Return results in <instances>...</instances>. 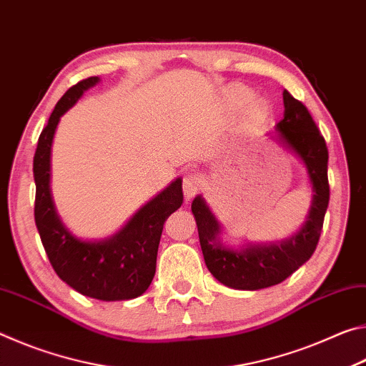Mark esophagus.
<instances>
[{
    "mask_svg": "<svg viewBox=\"0 0 366 366\" xmlns=\"http://www.w3.org/2000/svg\"><path fill=\"white\" fill-rule=\"evenodd\" d=\"M182 185H184L185 198L190 200V198L197 194L198 189H200V176H198L194 171L185 172L182 177Z\"/></svg>",
    "mask_w": 366,
    "mask_h": 366,
    "instance_id": "obj_1",
    "label": "esophagus"
}]
</instances>
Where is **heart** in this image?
<instances>
[{
  "label": "heart",
  "instance_id": "b5f03b06",
  "mask_svg": "<svg viewBox=\"0 0 366 366\" xmlns=\"http://www.w3.org/2000/svg\"><path fill=\"white\" fill-rule=\"evenodd\" d=\"M244 97H247V94L245 92H242V90H239L237 92V98H244ZM263 113V107L262 104H253V107L249 109V114L250 116H258V114H262Z\"/></svg>",
  "mask_w": 366,
  "mask_h": 366
}]
</instances>
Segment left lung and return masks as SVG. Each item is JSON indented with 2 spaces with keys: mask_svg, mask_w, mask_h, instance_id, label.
Returning a JSON list of instances; mask_svg holds the SVG:
<instances>
[{
  "mask_svg": "<svg viewBox=\"0 0 366 366\" xmlns=\"http://www.w3.org/2000/svg\"><path fill=\"white\" fill-rule=\"evenodd\" d=\"M282 98L284 119L276 124L277 139L303 161L315 192L307 222L300 231L281 244L227 249L219 242V222L207 202L200 195L192 202L207 268L221 284L232 289L258 290L287 280L313 255L323 229L330 203L326 142L305 104L295 100L287 90H284Z\"/></svg>",
  "mask_w": 366,
  "mask_h": 366,
  "instance_id": "8db88e82",
  "label": "left lung"
}]
</instances>
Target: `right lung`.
I'll return each instance as SVG.
<instances>
[{
	"label": "right lung",
	"instance_id": "right-lung-1",
	"mask_svg": "<svg viewBox=\"0 0 366 366\" xmlns=\"http://www.w3.org/2000/svg\"><path fill=\"white\" fill-rule=\"evenodd\" d=\"M98 80L89 77L72 85L40 134L34 157L35 224L49 263L66 284L92 299L129 300L144 294L153 281L164 221L182 205V181L176 179L142 207L113 237L89 242L67 231L54 209L49 190L51 144L59 117Z\"/></svg>",
	"mask_w": 366,
	"mask_h": 366
}]
</instances>
